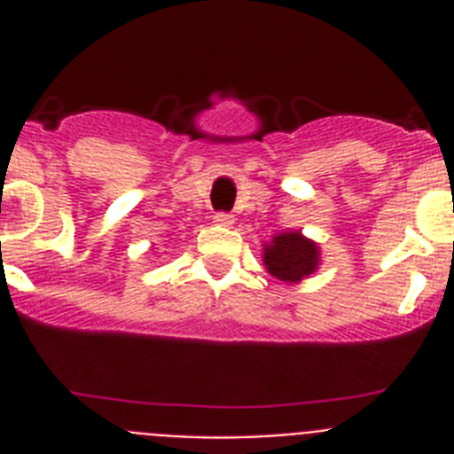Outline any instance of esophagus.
<instances>
[{"label": "esophagus", "instance_id": "obj_1", "mask_svg": "<svg viewBox=\"0 0 454 454\" xmlns=\"http://www.w3.org/2000/svg\"><path fill=\"white\" fill-rule=\"evenodd\" d=\"M214 223L220 224V227H230V224L234 223V215L227 214V211H218V214L214 215Z\"/></svg>", "mask_w": 454, "mask_h": 454}]
</instances>
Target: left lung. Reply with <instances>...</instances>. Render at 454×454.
<instances>
[{"mask_svg": "<svg viewBox=\"0 0 454 454\" xmlns=\"http://www.w3.org/2000/svg\"><path fill=\"white\" fill-rule=\"evenodd\" d=\"M263 263L268 272L282 282H300L318 266V247L300 231H288L272 239L263 250Z\"/></svg>", "mask_w": 454, "mask_h": 454, "instance_id": "obj_1", "label": "left lung"}]
</instances>
